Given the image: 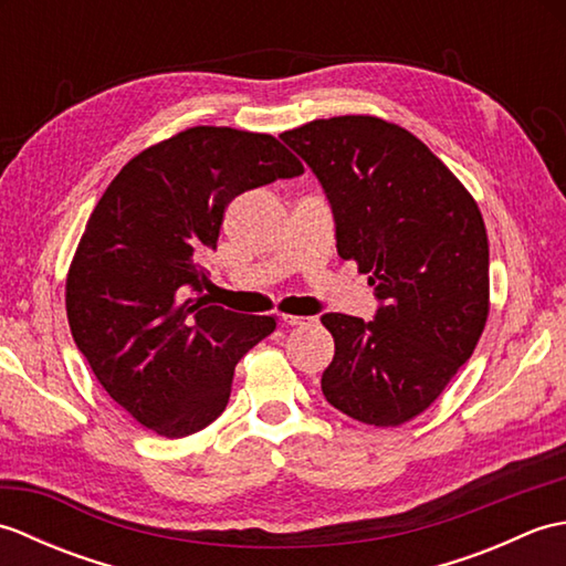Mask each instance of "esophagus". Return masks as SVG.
Returning a JSON list of instances; mask_svg holds the SVG:
<instances>
[{"mask_svg": "<svg viewBox=\"0 0 566 566\" xmlns=\"http://www.w3.org/2000/svg\"><path fill=\"white\" fill-rule=\"evenodd\" d=\"M282 321L286 323V326H308V323H314L316 318L311 316H292V314H284Z\"/></svg>", "mask_w": 566, "mask_h": 566, "instance_id": "esophagus-1", "label": "esophagus"}]
</instances>
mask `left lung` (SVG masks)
I'll use <instances>...</instances> for the list:
<instances>
[{"instance_id":"left-lung-1","label":"left lung","mask_w":566,"mask_h":566,"mask_svg":"<svg viewBox=\"0 0 566 566\" xmlns=\"http://www.w3.org/2000/svg\"><path fill=\"white\" fill-rule=\"evenodd\" d=\"M280 138L318 177L338 255L369 274L379 298L375 321L321 318L335 340L323 396L359 423L401 426L438 399L482 338V211L423 140L384 118H316Z\"/></svg>"}]
</instances>
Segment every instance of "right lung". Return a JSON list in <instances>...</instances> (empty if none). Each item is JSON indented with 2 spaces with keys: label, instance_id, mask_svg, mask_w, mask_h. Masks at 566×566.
Masks as SVG:
<instances>
[{
  "label": "right lung",
  "instance_id": "right-lung-1",
  "mask_svg": "<svg viewBox=\"0 0 566 566\" xmlns=\"http://www.w3.org/2000/svg\"><path fill=\"white\" fill-rule=\"evenodd\" d=\"M302 172L270 134L195 126L138 153L106 187L72 258L65 308L94 377L140 426L185 438L223 413L238 359L276 318L211 304L199 258L231 199Z\"/></svg>",
  "mask_w": 566,
  "mask_h": 566
}]
</instances>
